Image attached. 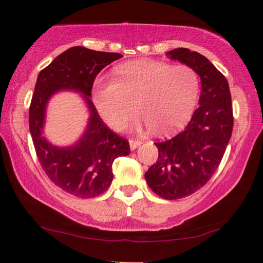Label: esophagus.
Masks as SVG:
<instances>
[{"label":"esophagus","mask_w":263,"mask_h":263,"mask_svg":"<svg viewBox=\"0 0 263 263\" xmlns=\"http://www.w3.org/2000/svg\"><path fill=\"white\" fill-rule=\"evenodd\" d=\"M141 143H142L141 140H136V139H130V140H129V145H130V148L132 149L138 148V147L141 145Z\"/></svg>","instance_id":"1"}]
</instances>
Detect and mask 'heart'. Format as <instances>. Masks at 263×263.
<instances>
[{"instance_id":"1","label":"heart","mask_w":263,"mask_h":263,"mask_svg":"<svg viewBox=\"0 0 263 263\" xmlns=\"http://www.w3.org/2000/svg\"><path fill=\"white\" fill-rule=\"evenodd\" d=\"M116 79L98 78L92 99L100 117L122 130L136 110L138 127L156 133L177 128L192 115L200 92L199 75L188 64L172 66L159 61H135L116 69Z\"/></svg>"}]
</instances>
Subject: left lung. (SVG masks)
<instances>
[{
	"instance_id": "obj_1",
	"label": "left lung",
	"mask_w": 263,
	"mask_h": 263,
	"mask_svg": "<svg viewBox=\"0 0 263 263\" xmlns=\"http://www.w3.org/2000/svg\"><path fill=\"white\" fill-rule=\"evenodd\" d=\"M167 56L188 64L201 79L199 107L174 138L156 142L159 154L145 174L158 196L177 200L202 188L224 157L233 128L228 80L207 57L189 49L171 50Z\"/></svg>"
}]
</instances>
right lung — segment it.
<instances>
[{"instance_id": "right-lung-1", "label": "right lung", "mask_w": 263, "mask_h": 263, "mask_svg": "<svg viewBox=\"0 0 263 263\" xmlns=\"http://www.w3.org/2000/svg\"><path fill=\"white\" fill-rule=\"evenodd\" d=\"M121 57L123 56L116 52L73 46L41 70L35 82L28 124L39 164L53 184L81 199H91L105 192L114 178V160L130 152L128 140L104 123L89 100L99 71ZM60 89L81 91L91 112L84 136L77 145L66 149L52 146L41 135L46 103Z\"/></svg>"}]
</instances>
